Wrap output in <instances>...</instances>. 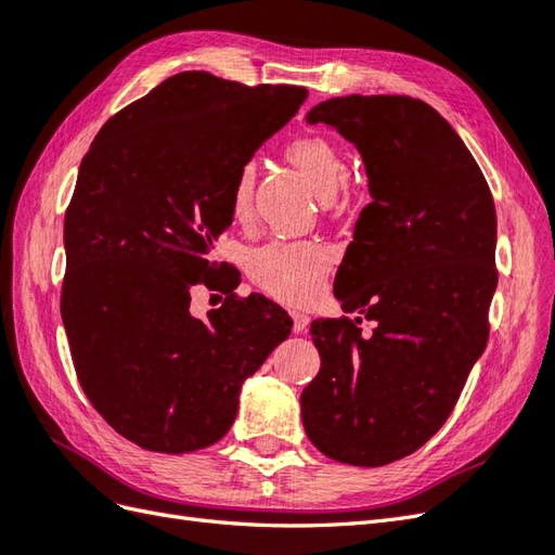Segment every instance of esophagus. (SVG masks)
I'll return each instance as SVG.
<instances>
[{"instance_id":"1","label":"esophagus","mask_w":555,"mask_h":555,"mask_svg":"<svg viewBox=\"0 0 555 555\" xmlns=\"http://www.w3.org/2000/svg\"><path fill=\"white\" fill-rule=\"evenodd\" d=\"M292 319H294V331L296 333H306L308 331L310 317L306 312H292Z\"/></svg>"}]
</instances>
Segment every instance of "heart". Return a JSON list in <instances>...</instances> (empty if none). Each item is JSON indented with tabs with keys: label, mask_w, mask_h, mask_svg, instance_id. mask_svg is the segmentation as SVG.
Wrapping results in <instances>:
<instances>
[{
	"label": "heart",
	"mask_w": 555,
	"mask_h": 555,
	"mask_svg": "<svg viewBox=\"0 0 555 555\" xmlns=\"http://www.w3.org/2000/svg\"><path fill=\"white\" fill-rule=\"evenodd\" d=\"M284 155L324 198L333 196L347 176L343 150L324 133H300L287 143ZM251 196H255V166L243 164L231 184L233 220H249ZM331 266L333 249L322 241H275L251 255L249 275L275 298L287 304H306L322 292Z\"/></svg>",
	"instance_id": "heart-1"
}]
</instances>
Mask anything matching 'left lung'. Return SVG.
<instances>
[{
	"label": "left lung",
	"mask_w": 555,
	"mask_h": 555,
	"mask_svg": "<svg viewBox=\"0 0 555 555\" xmlns=\"http://www.w3.org/2000/svg\"><path fill=\"white\" fill-rule=\"evenodd\" d=\"M306 120L357 145L373 201L333 282L357 317L312 322L322 367L300 414L328 459L379 467L444 426L489 343L495 204L459 133L422 99L335 96ZM363 318L373 334L360 333Z\"/></svg>",
	"instance_id": "obj_1"
}]
</instances>
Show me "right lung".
Segmentation results:
<instances>
[{
    "instance_id": "right-lung-1",
    "label": "right lung",
    "mask_w": 555,
    "mask_h": 555,
    "mask_svg": "<svg viewBox=\"0 0 555 555\" xmlns=\"http://www.w3.org/2000/svg\"><path fill=\"white\" fill-rule=\"evenodd\" d=\"M306 96L182 72L115 113L82 157L60 310L82 391L129 442L188 453L224 438L241 384L292 333L261 294L224 292L206 322L190 300L196 284H233L208 259L233 178Z\"/></svg>"
}]
</instances>
